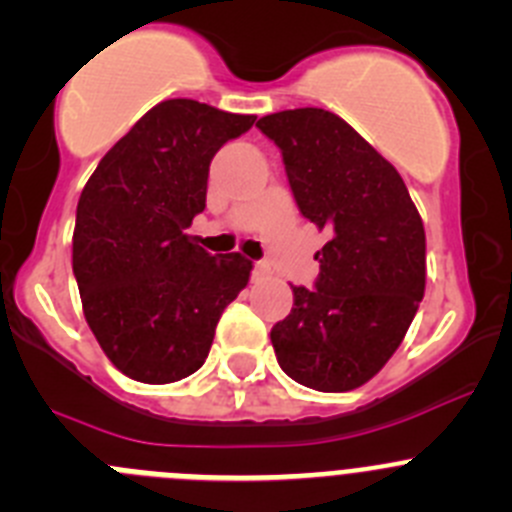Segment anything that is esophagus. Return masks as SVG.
<instances>
[{
  "label": "esophagus",
  "mask_w": 512,
  "mask_h": 512,
  "mask_svg": "<svg viewBox=\"0 0 512 512\" xmlns=\"http://www.w3.org/2000/svg\"><path fill=\"white\" fill-rule=\"evenodd\" d=\"M267 275H270V265H267V262H255L252 278H255V280H265Z\"/></svg>",
  "instance_id": "obj_1"
}]
</instances>
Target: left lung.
<instances>
[{"label": "left lung", "instance_id": "obj_1", "mask_svg": "<svg viewBox=\"0 0 512 512\" xmlns=\"http://www.w3.org/2000/svg\"><path fill=\"white\" fill-rule=\"evenodd\" d=\"M257 128L280 148L300 214L331 234L313 288L290 285L293 310L272 326V348L298 384L351 391L379 374L422 303V217L399 171L336 113L295 108Z\"/></svg>", "mask_w": 512, "mask_h": 512}]
</instances>
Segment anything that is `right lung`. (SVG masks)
<instances>
[{
	"mask_svg": "<svg viewBox=\"0 0 512 512\" xmlns=\"http://www.w3.org/2000/svg\"><path fill=\"white\" fill-rule=\"evenodd\" d=\"M252 123L199 100H164L80 194L73 272L85 321L131 379L171 384L202 369L224 308L250 280V260L209 255L186 227L204 212L214 154Z\"/></svg>",
	"mask_w": 512,
	"mask_h": 512,
	"instance_id": "obj_1",
	"label": "right lung"
}]
</instances>
